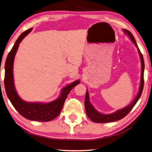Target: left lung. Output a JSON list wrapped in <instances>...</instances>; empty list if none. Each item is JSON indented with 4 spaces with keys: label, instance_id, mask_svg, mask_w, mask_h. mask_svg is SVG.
<instances>
[{
    "label": "left lung",
    "instance_id": "left-lung-1",
    "mask_svg": "<svg viewBox=\"0 0 152 152\" xmlns=\"http://www.w3.org/2000/svg\"><path fill=\"white\" fill-rule=\"evenodd\" d=\"M124 32H125L127 35L129 36V37H130L131 40L132 41L133 43L135 44V46L138 48L137 42H136V40L134 39V36L132 35V34L129 31L126 30V29H124ZM138 51H139L140 57H141V85H140L139 93H138L137 96L134 99V100L132 102V104H130V105H128L125 108H122V109L118 110L117 111L111 113V114L104 115V114H102L100 113H99L98 111H97V110L94 108V106H92L91 104L90 103L89 94H88V91H87V93H86L85 100L86 114H87V117H89L92 121L95 122V123H108V122L118 121V120L121 119L122 118H124V117H125L126 115L130 112V110L132 109L136 104H137L138 100H139L140 98V97L141 96L142 89H143L144 69H145L143 56H142L139 48H138Z\"/></svg>",
    "mask_w": 152,
    "mask_h": 152
}]
</instances>
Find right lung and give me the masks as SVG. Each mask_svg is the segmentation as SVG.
Instances as JSON below:
<instances>
[{
	"label": "right lung",
	"mask_w": 152,
	"mask_h": 152,
	"mask_svg": "<svg viewBox=\"0 0 152 152\" xmlns=\"http://www.w3.org/2000/svg\"><path fill=\"white\" fill-rule=\"evenodd\" d=\"M32 28L24 31L18 38L12 49L9 53L5 62L4 73V88L8 98L18 112L27 119L37 121H50L60 114L66 98L73 88L80 83L76 80L70 85L63 88L59 98L56 100L47 104L26 102L18 96L14 87L13 78V65L15 54L19 46V44L26 35L31 32Z\"/></svg>",
	"instance_id": "obj_1"
}]
</instances>
